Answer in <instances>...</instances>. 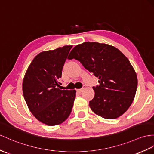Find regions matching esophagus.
<instances>
[{
    "mask_svg": "<svg viewBox=\"0 0 154 154\" xmlns=\"http://www.w3.org/2000/svg\"><path fill=\"white\" fill-rule=\"evenodd\" d=\"M85 88V86H83V88H81V89H77V91H78V92H80V93H81L82 91H83V90Z\"/></svg>",
    "mask_w": 154,
    "mask_h": 154,
    "instance_id": "obj_1",
    "label": "esophagus"
}]
</instances>
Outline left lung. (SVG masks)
<instances>
[{
  "instance_id": "left-lung-1",
  "label": "left lung",
  "mask_w": 154,
  "mask_h": 154,
  "mask_svg": "<svg viewBox=\"0 0 154 154\" xmlns=\"http://www.w3.org/2000/svg\"><path fill=\"white\" fill-rule=\"evenodd\" d=\"M69 56L99 78V85L93 88L95 97L89 101L95 114L114 119L128 110L135 97L138 80L135 70L122 51L109 44L85 42L75 46Z\"/></svg>"
}]
</instances>
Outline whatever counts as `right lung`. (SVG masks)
I'll return each mask as SVG.
<instances>
[{"instance_id":"right-lung-1","label":"right lung","mask_w":154,"mask_h":154,"mask_svg":"<svg viewBox=\"0 0 154 154\" xmlns=\"http://www.w3.org/2000/svg\"><path fill=\"white\" fill-rule=\"evenodd\" d=\"M72 46L40 52L33 59L23 80V93L29 110L38 121L50 126L69 118L76 90H61L59 82Z\"/></svg>"}]
</instances>
